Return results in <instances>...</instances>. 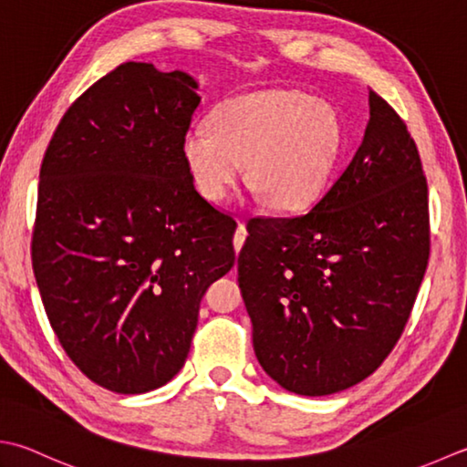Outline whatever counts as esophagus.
I'll return each instance as SVG.
<instances>
[{
	"instance_id": "esophagus-1",
	"label": "esophagus",
	"mask_w": 467,
	"mask_h": 467,
	"mask_svg": "<svg viewBox=\"0 0 467 467\" xmlns=\"http://www.w3.org/2000/svg\"><path fill=\"white\" fill-rule=\"evenodd\" d=\"M244 239H246V226L243 223H239V226H236V233H234V239H233L236 253L241 251V246L244 244Z\"/></svg>"
}]
</instances>
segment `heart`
Masks as SVG:
<instances>
[{"label":"heart","mask_w":467,"mask_h":467,"mask_svg":"<svg viewBox=\"0 0 467 467\" xmlns=\"http://www.w3.org/2000/svg\"><path fill=\"white\" fill-rule=\"evenodd\" d=\"M342 150L336 109L291 88L228 99L213 121L192 123L182 137L190 176L210 202H223L249 163L251 180L283 213H299L322 198Z\"/></svg>","instance_id":"obj_1"}]
</instances>
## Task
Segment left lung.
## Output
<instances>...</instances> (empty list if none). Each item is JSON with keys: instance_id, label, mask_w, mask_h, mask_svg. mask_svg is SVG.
Listing matches in <instances>:
<instances>
[{"instance_id": "8db88e82", "label": "left lung", "mask_w": 467, "mask_h": 467, "mask_svg": "<svg viewBox=\"0 0 467 467\" xmlns=\"http://www.w3.org/2000/svg\"><path fill=\"white\" fill-rule=\"evenodd\" d=\"M358 151L307 214L253 218L239 287L263 370L324 397L377 370L405 330L429 259V200L413 137L374 90Z\"/></svg>"}]
</instances>
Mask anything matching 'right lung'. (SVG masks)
I'll return each mask as SVG.
<instances>
[{"mask_svg":"<svg viewBox=\"0 0 467 467\" xmlns=\"http://www.w3.org/2000/svg\"><path fill=\"white\" fill-rule=\"evenodd\" d=\"M182 70L125 62L64 113L40 168L32 267L64 352L140 395L184 367L236 223L194 188L182 137L200 105Z\"/></svg>","mask_w":467,"mask_h":467,"instance_id":"obj_1","label":"right lung"}]
</instances>
